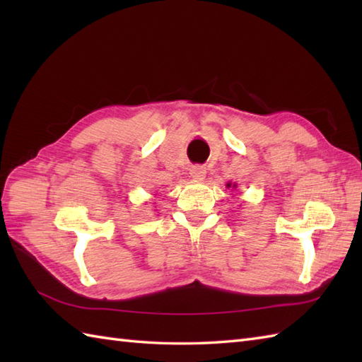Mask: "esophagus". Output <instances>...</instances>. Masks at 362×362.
Listing matches in <instances>:
<instances>
[{
	"mask_svg": "<svg viewBox=\"0 0 362 362\" xmlns=\"http://www.w3.org/2000/svg\"><path fill=\"white\" fill-rule=\"evenodd\" d=\"M205 174H206L205 168H204V166H201V165H196V166L191 168V175H193L194 179H197V180H202V179H205Z\"/></svg>",
	"mask_w": 362,
	"mask_h": 362,
	"instance_id": "obj_1",
	"label": "esophagus"
}]
</instances>
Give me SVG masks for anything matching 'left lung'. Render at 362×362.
<instances>
[{"mask_svg": "<svg viewBox=\"0 0 362 362\" xmlns=\"http://www.w3.org/2000/svg\"><path fill=\"white\" fill-rule=\"evenodd\" d=\"M227 187H228V188H230V187H232V183H228V185H227ZM233 188H236V185H233Z\"/></svg>", "mask_w": 362, "mask_h": 362, "instance_id": "1", "label": "left lung"}]
</instances>
